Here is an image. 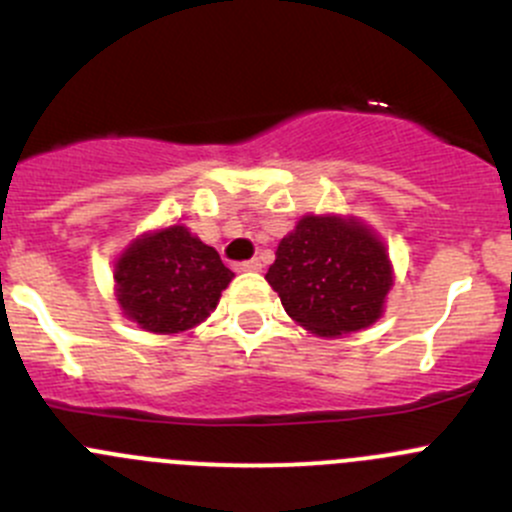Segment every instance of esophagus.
Wrapping results in <instances>:
<instances>
[{
	"label": "esophagus",
	"instance_id": "esophagus-1",
	"mask_svg": "<svg viewBox=\"0 0 512 512\" xmlns=\"http://www.w3.org/2000/svg\"><path fill=\"white\" fill-rule=\"evenodd\" d=\"M235 270H237V272H260V270H262V262H260V260H245V262H237Z\"/></svg>",
	"mask_w": 512,
	"mask_h": 512
}]
</instances>
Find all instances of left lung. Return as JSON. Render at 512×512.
I'll return each mask as SVG.
<instances>
[{
	"mask_svg": "<svg viewBox=\"0 0 512 512\" xmlns=\"http://www.w3.org/2000/svg\"><path fill=\"white\" fill-rule=\"evenodd\" d=\"M267 282L294 322L319 337L374 324L391 287L386 247L356 220L307 215L282 237Z\"/></svg>",
	"mask_w": 512,
	"mask_h": 512,
	"instance_id": "8db88e82",
	"label": "left lung"
}]
</instances>
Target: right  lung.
<instances>
[{
	"instance_id": "1",
	"label": "right lung",
	"mask_w": 512,
	"mask_h": 512,
	"mask_svg": "<svg viewBox=\"0 0 512 512\" xmlns=\"http://www.w3.org/2000/svg\"><path fill=\"white\" fill-rule=\"evenodd\" d=\"M123 312L156 334H178L218 307L232 272L218 252L183 225H170L133 242L116 262Z\"/></svg>"
}]
</instances>
